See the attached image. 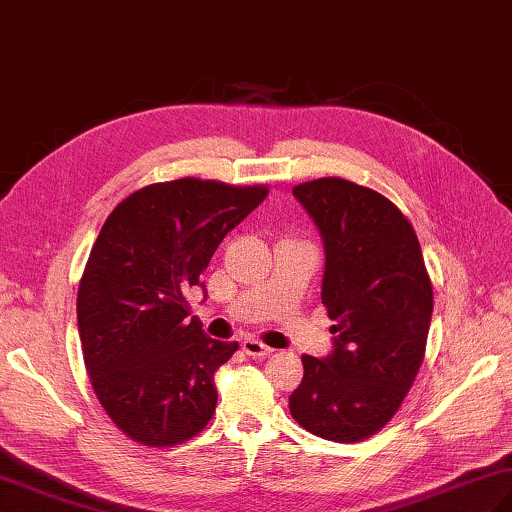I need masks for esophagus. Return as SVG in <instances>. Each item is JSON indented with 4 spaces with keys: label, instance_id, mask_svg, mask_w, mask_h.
<instances>
[{
    "label": "esophagus",
    "instance_id": "1",
    "mask_svg": "<svg viewBox=\"0 0 512 512\" xmlns=\"http://www.w3.org/2000/svg\"><path fill=\"white\" fill-rule=\"evenodd\" d=\"M242 350H244V354L253 356V358H264V356H270V354L275 352L273 347H268V345H264L262 341H257V339H244L242 341Z\"/></svg>",
    "mask_w": 512,
    "mask_h": 512
}]
</instances>
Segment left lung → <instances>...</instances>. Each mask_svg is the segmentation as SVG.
<instances>
[{
	"label": "left lung",
	"mask_w": 512,
	"mask_h": 512,
	"mask_svg": "<svg viewBox=\"0 0 512 512\" xmlns=\"http://www.w3.org/2000/svg\"><path fill=\"white\" fill-rule=\"evenodd\" d=\"M323 239L321 301L332 352L301 356L290 413L303 429L358 442L385 427L413 385L431 325L433 290L418 237L385 195L343 178L292 189Z\"/></svg>",
	"instance_id": "1"
}]
</instances>
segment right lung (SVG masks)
I'll return each instance as SVG.
<instances>
[{
  "label": "right lung",
  "mask_w": 512,
  "mask_h": 512,
  "mask_svg": "<svg viewBox=\"0 0 512 512\" xmlns=\"http://www.w3.org/2000/svg\"><path fill=\"white\" fill-rule=\"evenodd\" d=\"M266 195V187L182 178L134 191L105 220L76 319L96 396L132 440L173 447L215 413V372L237 343L189 321L184 292L204 290L200 275L215 248Z\"/></svg>",
  "instance_id": "add662e5"
}]
</instances>
